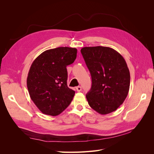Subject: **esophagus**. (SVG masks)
I'll return each mask as SVG.
<instances>
[{"label": "esophagus", "mask_w": 154, "mask_h": 154, "mask_svg": "<svg viewBox=\"0 0 154 154\" xmlns=\"http://www.w3.org/2000/svg\"><path fill=\"white\" fill-rule=\"evenodd\" d=\"M76 91H78V92H80L81 91H82V87H80V86H78V87H77L76 88Z\"/></svg>", "instance_id": "34e87169"}]
</instances>
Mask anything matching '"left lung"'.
<instances>
[{"label":"left lung","mask_w":154,"mask_h":154,"mask_svg":"<svg viewBox=\"0 0 154 154\" xmlns=\"http://www.w3.org/2000/svg\"><path fill=\"white\" fill-rule=\"evenodd\" d=\"M81 53L91 72L92 86L86 97L92 109L105 115L117 110L130 88L129 69L124 58L112 48L85 47Z\"/></svg>","instance_id":"left-lung-1"}]
</instances>
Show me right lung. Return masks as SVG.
Wrapping results in <instances>:
<instances>
[{"label": "right lung", "mask_w": 154, "mask_h": 154, "mask_svg": "<svg viewBox=\"0 0 154 154\" xmlns=\"http://www.w3.org/2000/svg\"><path fill=\"white\" fill-rule=\"evenodd\" d=\"M77 49H51L41 53L32 63L27 78L31 99L42 112L56 116L71 103L75 94L67 87V66L76 58Z\"/></svg>", "instance_id": "add662e5"}]
</instances>
